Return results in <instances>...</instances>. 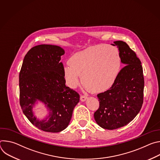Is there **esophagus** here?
I'll return each mask as SVG.
<instances>
[{
    "instance_id": "esophagus-1",
    "label": "esophagus",
    "mask_w": 160,
    "mask_h": 160,
    "mask_svg": "<svg viewBox=\"0 0 160 160\" xmlns=\"http://www.w3.org/2000/svg\"><path fill=\"white\" fill-rule=\"evenodd\" d=\"M87 96H84V95H83V96H80V100H81V101H82V102H83V101H85L87 99Z\"/></svg>"
}]
</instances>
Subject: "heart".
<instances>
[{"label": "heart", "mask_w": 160, "mask_h": 160, "mask_svg": "<svg viewBox=\"0 0 160 160\" xmlns=\"http://www.w3.org/2000/svg\"><path fill=\"white\" fill-rule=\"evenodd\" d=\"M62 68L66 85L76 88L81 83L95 92H104L116 82L122 65L118 49L114 46L98 45L72 55Z\"/></svg>", "instance_id": "1"}]
</instances>
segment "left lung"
I'll use <instances>...</instances> for the list:
<instances>
[{
	"instance_id": "left-lung-1",
	"label": "left lung",
	"mask_w": 160,
	"mask_h": 160,
	"mask_svg": "<svg viewBox=\"0 0 160 160\" xmlns=\"http://www.w3.org/2000/svg\"><path fill=\"white\" fill-rule=\"evenodd\" d=\"M124 67L116 82L104 92L98 94L99 108L94 112L96 123L108 130L122 127L138 115L143 103L144 80L140 59L123 41H115Z\"/></svg>"
}]
</instances>
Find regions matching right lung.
Listing matches in <instances>:
<instances>
[{"label":"right lung","mask_w":160,"mask_h":160,"mask_svg":"<svg viewBox=\"0 0 160 160\" xmlns=\"http://www.w3.org/2000/svg\"><path fill=\"white\" fill-rule=\"evenodd\" d=\"M64 50L58 45L42 44L26 54L19 73V102L24 115L38 128L57 133L69 125L79 94L66 87L60 61ZM38 102L47 109L40 119L32 109Z\"/></svg>","instance_id":"right-lung-1"}]
</instances>
